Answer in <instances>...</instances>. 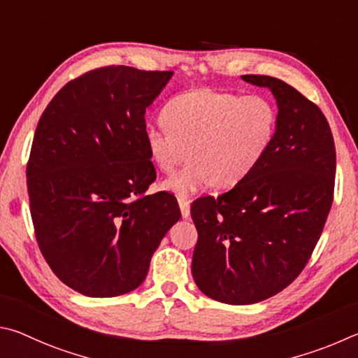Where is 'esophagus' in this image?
<instances>
[{
	"instance_id": "obj_1",
	"label": "esophagus",
	"mask_w": 358,
	"mask_h": 358,
	"mask_svg": "<svg viewBox=\"0 0 358 358\" xmlns=\"http://www.w3.org/2000/svg\"><path fill=\"white\" fill-rule=\"evenodd\" d=\"M179 208H180V214H182L184 218H189L190 217V201L185 198H179Z\"/></svg>"
}]
</instances>
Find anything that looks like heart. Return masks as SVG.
<instances>
[{"label":"heart","mask_w":358,"mask_h":358,"mask_svg":"<svg viewBox=\"0 0 358 358\" xmlns=\"http://www.w3.org/2000/svg\"><path fill=\"white\" fill-rule=\"evenodd\" d=\"M163 121L146 129L144 143L163 173L192 157L163 182V189L185 198L212 185L231 189L250 178L273 146L278 110L266 96L204 87L169 100Z\"/></svg>","instance_id":"heart-1"}]
</instances>
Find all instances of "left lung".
<instances>
[{"mask_svg":"<svg viewBox=\"0 0 358 358\" xmlns=\"http://www.w3.org/2000/svg\"><path fill=\"white\" fill-rule=\"evenodd\" d=\"M242 78L277 99V138L250 178L190 210L198 229L193 280L228 305L258 303L299 277L329 217L336 171L334 135L316 103L283 80Z\"/></svg>","mask_w":358,"mask_h":358,"instance_id":"1","label":"left lung"}]
</instances>
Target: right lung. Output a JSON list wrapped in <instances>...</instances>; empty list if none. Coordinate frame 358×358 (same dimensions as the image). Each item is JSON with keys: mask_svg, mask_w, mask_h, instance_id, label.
<instances>
[{"mask_svg": "<svg viewBox=\"0 0 358 358\" xmlns=\"http://www.w3.org/2000/svg\"><path fill=\"white\" fill-rule=\"evenodd\" d=\"M171 75L92 69L62 86L37 124L27 165L36 241L56 277L83 296L136 289L180 218L171 193L146 195L157 174L144 113Z\"/></svg>", "mask_w": 358, "mask_h": 358, "instance_id": "right-lung-1", "label": "right lung"}]
</instances>
